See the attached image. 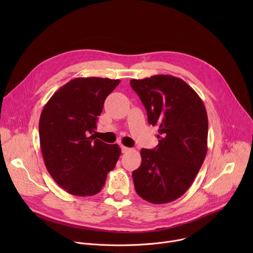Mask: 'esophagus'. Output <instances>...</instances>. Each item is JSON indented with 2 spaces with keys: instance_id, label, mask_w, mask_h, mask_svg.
<instances>
[{
  "instance_id": "1",
  "label": "esophagus",
  "mask_w": 253,
  "mask_h": 253,
  "mask_svg": "<svg viewBox=\"0 0 253 253\" xmlns=\"http://www.w3.org/2000/svg\"><path fill=\"white\" fill-rule=\"evenodd\" d=\"M120 147H121V151H122V153H127V152H129V151L131 150L130 148H128V147H126V146H123V145H121Z\"/></svg>"
}]
</instances>
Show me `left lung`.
Here are the masks:
<instances>
[{"label":"left lung","instance_id":"obj_1","mask_svg":"<svg viewBox=\"0 0 253 253\" xmlns=\"http://www.w3.org/2000/svg\"><path fill=\"white\" fill-rule=\"evenodd\" d=\"M130 85L146 108L148 123L159 126L156 148L140 151L141 165L132 173L135 190L150 203L174 201L188 190L207 153L205 106L174 76L132 79Z\"/></svg>","mask_w":253,"mask_h":253}]
</instances>
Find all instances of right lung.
Returning a JSON list of instances; mask_svg holds the SVG:
<instances>
[{
    "instance_id": "add662e5",
    "label": "right lung",
    "mask_w": 253,
    "mask_h": 253,
    "mask_svg": "<svg viewBox=\"0 0 253 253\" xmlns=\"http://www.w3.org/2000/svg\"><path fill=\"white\" fill-rule=\"evenodd\" d=\"M120 83L108 78H75L47 102L39 122L46 168L68 193L92 196L101 191L121 149L89 136L96 129L105 99Z\"/></svg>"
}]
</instances>
